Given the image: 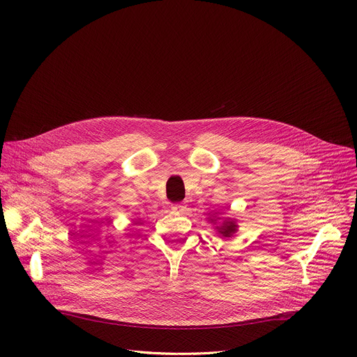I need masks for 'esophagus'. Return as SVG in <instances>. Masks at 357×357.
<instances>
[{
  "label": "esophagus",
  "instance_id": "34e87169",
  "mask_svg": "<svg viewBox=\"0 0 357 357\" xmlns=\"http://www.w3.org/2000/svg\"><path fill=\"white\" fill-rule=\"evenodd\" d=\"M185 208H186V206L183 205V203H174V205L171 206V209L175 211V212H183Z\"/></svg>",
  "mask_w": 357,
  "mask_h": 357
}]
</instances>
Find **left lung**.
Instances as JSON below:
<instances>
[{
	"mask_svg": "<svg viewBox=\"0 0 357 357\" xmlns=\"http://www.w3.org/2000/svg\"><path fill=\"white\" fill-rule=\"evenodd\" d=\"M236 225L233 222H225L222 227H219V231L225 236V237H230L234 231H236Z\"/></svg>",
	"mask_w": 357,
	"mask_h": 357,
	"instance_id": "obj_1",
	"label": "left lung"
}]
</instances>
